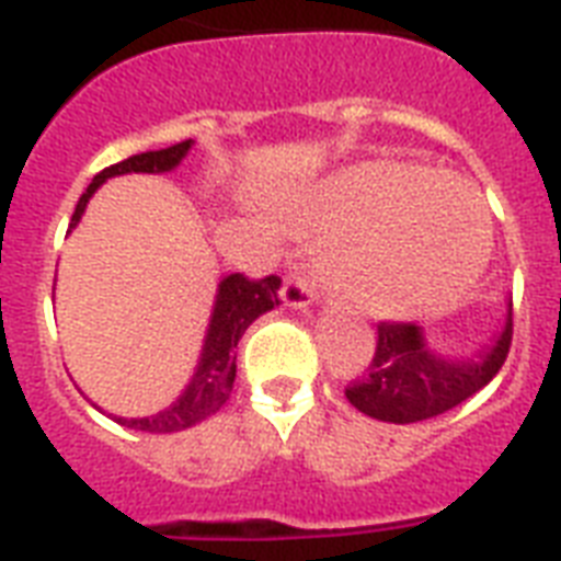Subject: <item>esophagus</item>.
I'll return each mask as SVG.
<instances>
[{
    "label": "esophagus",
    "mask_w": 561,
    "mask_h": 561,
    "mask_svg": "<svg viewBox=\"0 0 561 561\" xmlns=\"http://www.w3.org/2000/svg\"><path fill=\"white\" fill-rule=\"evenodd\" d=\"M317 297V282L302 271H294L285 276V285H282V299L285 306L294 308H308Z\"/></svg>",
    "instance_id": "34e87169"
}]
</instances>
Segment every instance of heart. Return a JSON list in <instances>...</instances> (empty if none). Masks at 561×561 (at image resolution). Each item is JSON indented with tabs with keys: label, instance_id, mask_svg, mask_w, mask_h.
<instances>
[{
	"label": "heart",
	"instance_id": "b5f03b06",
	"mask_svg": "<svg viewBox=\"0 0 561 561\" xmlns=\"http://www.w3.org/2000/svg\"><path fill=\"white\" fill-rule=\"evenodd\" d=\"M297 224L346 238L334 271L378 314L451 306L489 259V215L478 194L404 162H369L334 178Z\"/></svg>",
	"mask_w": 561,
	"mask_h": 561
}]
</instances>
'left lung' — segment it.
Returning <instances> with one entry per match:
<instances>
[{
    "label": "left lung",
    "mask_w": 561,
    "mask_h": 561,
    "mask_svg": "<svg viewBox=\"0 0 561 561\" xmlns=\"http://www.w3.org/2000/svg\"><path fill=\"white\" fill-rule=\"evenodd\" d=\"M513 346V317L483 360H445L427 352L422 332L408 320H381L369 367L346 383L352 408L381 422L410 425L457 408L483 390L504 367Z\"/></svg>",
    "instance_id": "obj_1"
}]
</instances>
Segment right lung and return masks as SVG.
Segmentation results:
<instances>
[{
  "instance_id": "obj_1",
  "label": "right lung",
  "mask_w": 561,
  "mask_h": 561,
  "mask_svg": "<svg viewBox=\"0 0 561 561\" xmlns=\"http://www.w3.org/2000/svg\"><path fill=\"white\" fill-rule=\"evenodd\" d=\"M188 148H192V139L169 145V148H160V151L134 153V157H127V160L99 171L92 178L90 188L81 194L78 206H75L72 227L81 220L83 206H87L92 192L104 180L116 178V174H127V171H148V174L171 171L174 165H180V160L186 157ZM279 288L282 279L276 273L264 276V279H253V276H244V273H232V276L220 282L218 302H215V314H211L209 334H206V346H203L201 364H197V373H194L186 392L169 410L157 413V416L116 419L118 425L134 427V431H148V434H174V431L192 427L197 422H203L206 416H211L229 399L232 383H236V352L241 334L247 332V325L253 323L255 317L271 311L273 306H279Z\"/></svg>"
}]
</instances>
